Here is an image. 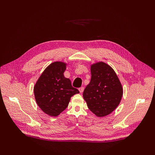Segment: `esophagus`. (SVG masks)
<instances>
[{
	"instance_id": "esophagus-1",
	"label": "esophagus",
	"mask_w": 155,
	"mask_h": 155,
	"mask_svg": "<svg viewBox=\"0 0 155 155\" xmlns=\"http://www.w3.org/2000/svg\"><path fill=\"white\" fill-rule=\"evenodd\" d=\"M79 92H80V93H82L83 92V91H84V87H80V88H79Z\"/></svg>"
}]
</instances>
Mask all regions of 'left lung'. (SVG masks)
Wrapping results in <instances>:
<instances>
[{"mask_svg": "<svg viewBox=\"0 0 155 155\" xmlns=\"http://www.w3.org/2000/svg\"><path fill=\"white\" fill-rule=\"evenodd\" d=\"M91 79L83 93L88 108L98 117L110 114L118 106L123 88L114 70L99 62L91 68Z\"/></svg>", "mask_w": 155, "mask_h": 155, "instance_id": "obj_1", "label": "left lung"}]
</instances>
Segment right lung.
Here are the masks:
<instances>
[{"instance_id":"1","label":"right lung","mask_w":155,"mask_h":155,"mask_svg":"<svg viewBox=\"0 0 155 155\" xmlns=\"http://www.w3.org/2000/svg\"><path fill=\"white\" fill-rule=\"evenodd\" d=\"M66 64L63 62L50 64L41 75L34 87L37 104L46 114L57 116L68 107L70 97L79 93L64 76Z\"/></svg>"}]
</instances>
